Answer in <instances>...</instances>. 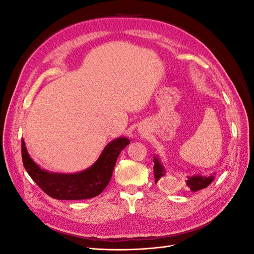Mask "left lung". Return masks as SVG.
I'll list each match as a JSON object with an SVG mask.
<instances>
[{
  "label": "left lung",
  "instance_id": "1",
  "mask_svg": "<svg viewBox=\"0 0 254 254\" xmlns=\"http://www.w3.org/2000/svg\"><path fill=\"white\" fill-rule=\"evenodd\" d=\"M153 173H155V182L157 183L164 177V167L163 165L160 163V161L158 158L153 159ZM214 176L210 177H202V176H191L189 177V178L184 181V187H186V190H190L191 191H197L199 190L205 189L206 187H209L210 184L213 182Z\"/></svg>",
  "mask_w": 254,
  "mask_h": 254
}]
</instances>
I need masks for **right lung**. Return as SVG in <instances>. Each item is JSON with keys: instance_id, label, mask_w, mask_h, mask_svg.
Listing matches in <instances>:
<instances>
[{"instance_id": "right-lung-1", "label": "right lung", "mask_w": 254, "mask_h": 254, "mask_svg": "<svg viewBox=\"0 0 254 254\" xmlns=\"http://www.w3.org/2000/svg\"><path fill=\"white\" fill-rule=\"evenodd\" d=\"M130 143L127 137L110 142L96 162L78 174H55L42 170L28 156L22 140V161L28 175L44 193L58 200H81L99 195L108 186L121 151Z\"/></svg>"}]
</instances>
